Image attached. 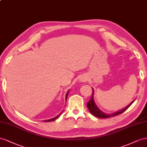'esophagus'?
<instances>
[{
	"label": "esophagus",
	"instance_id": "esophagus-1",
	"mask_svg": "<svg viewBox=\"0 0 147 147\" xmlns=\"http://www.w3.org/2000/svg\"><path fill=\"white\" fill-rule=\"evenodd\" d=\"M87 80V78L85 76H82L80 78H79V82H86Z\"/></svg>",
	"mask_w": 147,
	"mask_h": 147
}]
</instances>
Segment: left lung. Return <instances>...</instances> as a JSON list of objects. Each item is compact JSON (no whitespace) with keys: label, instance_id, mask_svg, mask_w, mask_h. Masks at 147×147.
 Listing matches in <instances>:
<instances>
[{"label":"left lung","instance_id":"left-lung-1","mask_svg":"<svg viewBox=\"0 0 147 147\" xmlns=\"http://www.w3.org/2000/svg\"><path fill=\"white\" fill-rule=\"evenodd\" d=\"M92 89V97L90 100H89V102H87V107L89 109V111L90 112L91 114L92 115H94L96 117H98V118H110V117H112V116H117L118 115H120L121 113H123L124 111H125L132 104V103L134 102V100L133 102H132L131 103H130L128 106H127L125 108H124V109L121 110H119L118 111H117L116 113H113V114H107V113H103L102 111H101L100 109L97 107L96 104L94 102V90L93 88Z\"/></svg>","mask_w":147,"mask_h":147}]
</instances>
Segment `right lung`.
Here are the masks:
<instances>
[{
	"mask_svg": "<svg viewBox=\"0 0 147 147\" xmlns=\"http://www.w3.org/2000/svg\"><path fill=\"white\" fill-rule=\"evenodd\" d=\"M68 93H69V90H68V92H67V94H66V101L67 97H68ZM60 114H61V113H60ZM60 115H58V116H57L56 117H55V118H52V119H49V120H45V121H44V122H50V121H54V120H55V119H57L58 118V117L60 116Z\"/></svg>",
	"mask_w": 147,
	"mask_h": 147,
	"instance_id": "add662e5",
	"label": "right lung"
}]
</instances>
